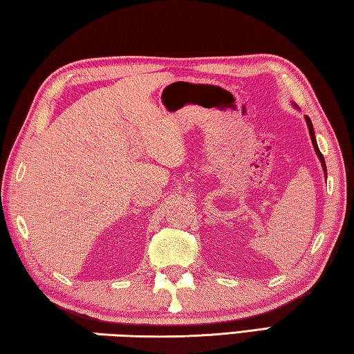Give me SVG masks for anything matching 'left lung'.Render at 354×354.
<instances>
[{
  "mask_svg": "<svg viewBox=\"0 0 354 354\" xmlns=\"http://www.w3.org/2000/svg\"><path fill=\"white\" fill-rule=\"evenodd\" d=\"M305 118H306V124H308V129H309V135H311V141H313V145H314V151H315V153H317V157H319L320 163H322V167H324V171L326 172L325 158H324V155H322V152L319 151L317 141H315V136H314V129H313V122H311V120H309V116H305Z\"/></svg>",
  "mask_w": 354,
  "mask_h": 354,
  "instance_id": "1",
  "label": "left lung"
}]
</instances>
